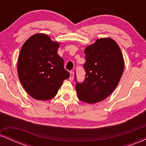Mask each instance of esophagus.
Returning <instances> with one entry per match:
<instances>
[{
    "mask_svg": "<svg viewBox=\"0 0 146 146\" xmlns=\"http://www.w3.org/2000/svg\"><path fill=\"white\" fill-rule=\"evenodd\" d=\"M73 77H74V73H73V71H71V72H70L69 80H73Z\"/></svg>",
    "mask_w": 146,
    "mask_h": 146,
    "instance_id": "34e87169",
    "label": "esophagus"
}]
</instances>
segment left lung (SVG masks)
<instances>
[{
	"label": "left lung",
	"mask_w": 146,
	"mask_h": 146,
	"mask_svg": "<svg viewBox=\"0 0 146 146\" xmlns=\"http://www.w3.org/2000/svg\"><path fill=\"white\" fill-rule=\"evenodd\" d=\"M84 81L76 82L78 99L88 104L101 102L115 90L124 68L121 49L111 38L98 39L84 50Z\"/></svg>",
	"instance_id": "1"
}]
</instances>
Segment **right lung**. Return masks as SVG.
I'll return each mask as SVG.
<instances>
[{
	"instance_id": "right-lung-1",
	"label": "right lung",
	"mask_w": 146,
	"mask_h": 146,
	"mask_svg": "<svg viewBox=\"0 0 146 146\" xmlns=\"http://www.w3.org/2000/svg\"><path fill=\"white\" fill-rule=\"evenodd\" d=\"M59 43L37 33L23 45L18 60L20 81L30 96L48 100L56 96L63 81L69 78L64 60L58 54Z\"/></svg>"
}]
</instances>
